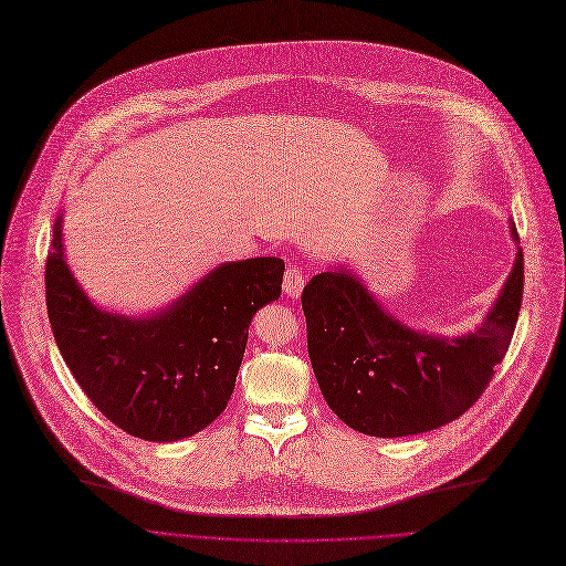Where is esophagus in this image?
Wrapping results in <instances>:
<instances>
[{"instance_id":"esophagus-1","label":"esophagus","mask_w":566,"mask_h":566,"mask_svg":"<svg viewBox=\"0 0 566 566\" xmlns=\"http://www.w3.org/2000/svg\"><path fill=\"white\" fill-rule=\"evenodd\" d=\"M282 289H284V293H286L289 297L297 300V297H300V293H302V289H304V273H302V269H297V266H289V269H286V273H284Z\"/></svg>"}]
</instances>
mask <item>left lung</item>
I'll list each match as a JSON object with an SVG mask.
<instances>
[{
    "label": "left lung",
    "mask_w": 566,
    "mask_h": 566,
    "mask_svg": "<svg viewBox=\"0 0 566 566\" xmlns=\"http://www.w3.org/2000/svg\"><path fill=\"white\" fill-rule=\"evenodd\" d=\"M510 234L520 241L515 223ZM522 295L520 248L481 327L444 338L386 314L349 269L318 273L302 291V312L325 401L347 427L377 438L416 436L453 422L483 395L503 361Z\"/></svg>",
    "instance_id": "1"
}]
</instances>
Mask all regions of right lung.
I'll return each instance as SVG.
<instances>
[{"label":"right lung","instance_id":"add662e5","mask_svg":"<svg viewBox=\"0 0 566 566\" xmlns=\"http://www.w3.org/2000/svg\"><path fill=\"white\" fill-rule=\"evenodd\" d=\"M280 256L228 262L167 310L142 318L101 310L74 280L54 223L44 289L51 332L90 401L113 424L150 442H176L228 406L248 327L282 293Z\"/></svg>","mask_w":566,"mask_h":566}]
</instances>
